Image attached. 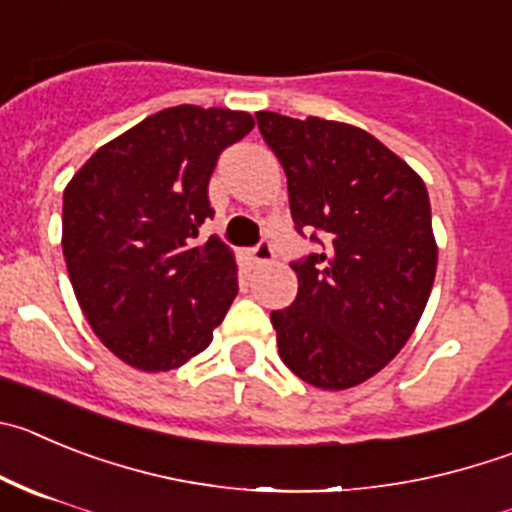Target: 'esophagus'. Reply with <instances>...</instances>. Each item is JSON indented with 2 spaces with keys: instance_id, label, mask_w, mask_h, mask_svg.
<instances>
[{
  "instance_id": "esophagus-1",
  "label": "esophagus",
  "mask_w": 512,
  "mask_h": 512,
  "mask_svg": "<svg viewBox=\"0 0 512 512\" xmlns=\"http://www.w3.org/2000/svg\"><path fill=\"white\" fill-rule=\"evenodd\" d=\"M251 256H253V264L266 266V264H271V261H274V248H271L269 241H261L259 246L253 248Z\"/></svg>"
}]
</instances>
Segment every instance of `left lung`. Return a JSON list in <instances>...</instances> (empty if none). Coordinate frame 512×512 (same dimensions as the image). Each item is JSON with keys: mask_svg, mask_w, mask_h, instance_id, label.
<instances>
[{"mask_svg": "<svg viewBox=\"0 0 512 512\" xmlns=\"http://www.w3.org/2000/svg\"><path fill=\"white\" fill-rule=\"evenodd\" d=\"M287 172L297 231L322 253L292 264L299 292L271 312L279 355L304 383L345 391L381 373L414 335L437 276L424 180L360 126L256 114Z\"/></svg>", "mask_w": 512, "mask_h": 512, "instance_id": "left-lung-1", "label": "left lung"}]
</instances>
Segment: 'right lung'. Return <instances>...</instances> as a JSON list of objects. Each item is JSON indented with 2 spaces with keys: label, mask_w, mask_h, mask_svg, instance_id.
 <instances>
[{
  "label": "right lung",
  "mask_w": 512,
  "mask_h": 512,
  "mask_svg": "<svg viewBox=\"0 0 512 512\" xmlns=\"http://www.w3.org/2000/svg\"><path fill=\"white\" fill-rule=\"evenodd\" d=\"M253 129L231 109L172 106L96 149L63 192V256L88 325L144 373L185 365L213 342L238 294L236 253L195 243L213 218L220 152Z\"/></svg>",
  "instance_id": "add662e5"
}]
</instances>
